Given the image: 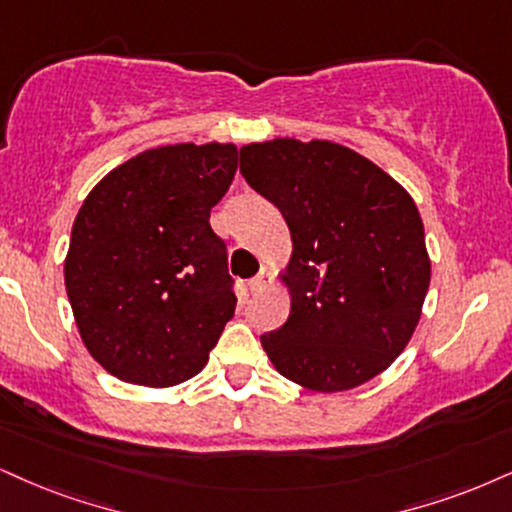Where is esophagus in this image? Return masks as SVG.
<instances>
[{
  "label": "esophagus",
  "mask_w": 512,
  "mask_h": 512,
  "mask_svg": "<svg viewBox=\"0 0 512 512\" xmlns=\"http://www.w3.org/2000/svg\"><path fill=\"white\" fill-rule=\"evenodd\" d=\"M270 282H273V275L268 273V270H263V273H258L254 280H249V292L251 294H258V292H263V289H266Z\"/></svg>",
  "instance_id": "obj_1"
}]
</instances>
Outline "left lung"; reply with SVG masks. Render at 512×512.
<instances>
[{
    "label": "left lung",
    "mask_w": 512,
    "mask_h": 512,
    "mask_svg": "<svg viewBox=\"0 0 512 512\" xmlns=\"http://www.w3.org/2000/svg\"><path fill=\"white\" fill-rule=\"evenodd\" d=\"M239 170L292 235L289 318L261 344L280 375L334 394L396 361L420 323L432 261L406 187L344 144L294 137L239 149Z\"/></svg>",
    "instance_id": "left-lung-1"
}]
</instances>
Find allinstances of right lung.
Wrapping results in <instances>:
<instances>
[{"label":"right lung","mask_w":512,"mask_h":512,"mask_svg":"<svg viewBox=\"0 0 512 512\" xmlns=\"http://www.w3.org/2000/svg\"><path fill=\"white\" fill-rule=\"evenodd\" d=\"M235 170L232 142L166 144L82 201L63 280L82 344L118 380L163 389L204 370L237 304L208 223Z\"/></svg>","instance_id":"obj_1"}]
</instances>
